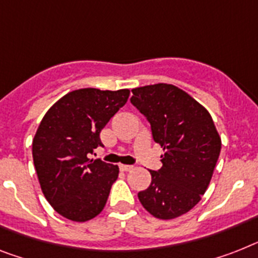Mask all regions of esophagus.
Returning <instances> with one entry per match:
<instances>
[{"label": "esophagus", "instance_id": "esophagus-1", "mask_svg": "<svg viewBox=\"0 0 258 258\" xmlns=\"http://www.w3.org/2000/svg\"><path fill=\"white\" fill-rule=\"evenodd\" d=\"M120 170H121V171H131V170H133V166H131V165H120Z\"/></svg>", "mask_w": 258, "mask_h": 258}]
</instances>
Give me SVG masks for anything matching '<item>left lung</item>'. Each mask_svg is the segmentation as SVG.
Wrapping results in <instances>:
<instances>
[{"mask_svg": "<svg viewBox=\"0 0 258 258\" xmlns=\"http://www.w3.org/2000/svg\"><path fill=\"white\" fill-rule=\"evenodd\" d=\"M132 92V104L146 116L165 152L163 166L150 171L152 183L138 199L154 218L171 220L201 202L220 154V136L210 112L178 87L158 83Z\"/></svg>", "mask_w": 258, "mask_h": 258, "instance_id": "obj_1", "label": "left lung"}]
</instances>
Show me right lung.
Listing matches in <instances>:
<instances>
[{"instance_id":"obj_1","label":"right lung","mask_w":258,"mask_h":258,"mask_svg":"<svg viewBox=\"0 0 258 258\" xmlns=\"http://www.w3.org/2000/svg\"><path fill=\"white\" fill-rule=\"evenodd\" d=\"M129 95V89H76L40 121L33 140L34 166L44 198L63 218L83 223L105 207L118 166L87 155L103 146L100 132Z\"/></svg>"}]
</instances>
